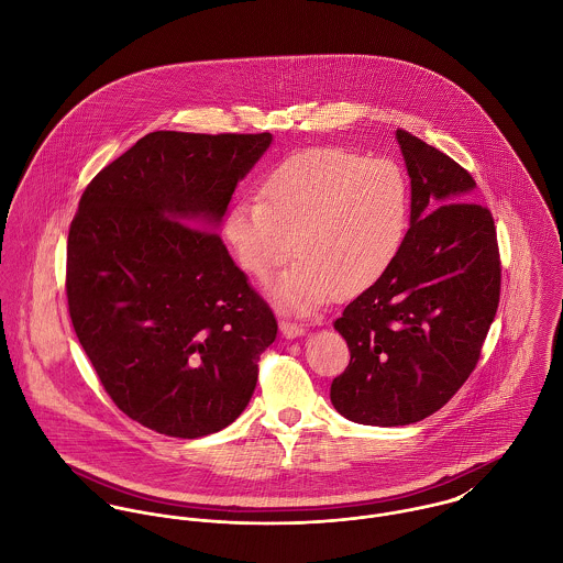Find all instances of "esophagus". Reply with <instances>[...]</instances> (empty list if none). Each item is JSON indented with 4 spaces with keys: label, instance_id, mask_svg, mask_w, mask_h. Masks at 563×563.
<instances>
[{
    "label": "esophagus",
    "instance_id": "34e87169",
    "mask_svg": "<svg viewBox=\"0 0 563 563\" xmlns=\"http://www.w3.org/2000/svg\"><path fill=\"white\" fill-rule=\"evenodd\" d=\"M279 331H282L284 338L292 340V338H301L306 333V327L297 324V322L282 321L279 322Z\"/></svg>",
    "mask_w": 563,
    "mask_h": 563
}]
</instances>
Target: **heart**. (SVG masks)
<instances>
[{"label": "heart", "instance_id": "heart-1", "mask_svg": "<svg viewBox=\"0 0 563 563\" xmlns=\"http://www.w3.org/2000/svg\"><path fill=\"white\" fill-rule=\"evenodd\" d=\"M258 197L225 217V239L242 268L262 279L295 251L299 260L271 286L273 301L310 312L335 292L373 286L401 249L409 184L399 164L340 147L306 150L277 164Z\"/></svg>", "mask_w": 563, "mask_h": 563}]
</instances>
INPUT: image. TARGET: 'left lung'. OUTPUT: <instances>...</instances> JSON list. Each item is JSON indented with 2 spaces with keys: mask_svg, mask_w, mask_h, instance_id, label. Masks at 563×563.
I'll return each mask as SVG.
<instances>
[{
  "mask_svg": "<svg viewBox=\"0 0 563 563\" xmlns=\"http://www.w3.org/2000/svg\"><path fill=\"white\" fill-rule=\"evenodd\" d=\"M411 186L409 230L388 271L333 322L351 362L331 384L344 418L418 422L464 386L482 355L500 295L494 219L468 170L397 130Z\"/></svg>",
  "mask_w": 563,
  "mask_h": 563,
  "instance_id": "8db88e82",
  "label": "left lung"
}]
</instances>
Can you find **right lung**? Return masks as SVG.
<instances>
[{
	"instance_id": "1",
	"label": "right lung",
	"mask_w": 563,
	"mask_h": 563,
	"mask_svg": "<svg viewBox=\"0 0 563 563\" xmlns=\"http://www.w3.org/2000/svg\"><path fill=\"white\" fill-rule=\"evenodd\" d=\"M271 143L268 132H152L81 195L67 244L74 329L110 399L164 435L232 424L277 335L217 234Z\"/></svg>"
}]
</instances>
